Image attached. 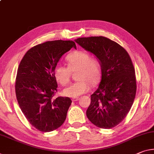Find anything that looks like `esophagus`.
Here are the masks:
<instances>
[{"label":"esophagus","mask_w":154,"mask_h":154,"mask_svg":"<svg viewBox=\"0 0 154 154\" xmlns=\"http://www.w3.org/2000/svg\"><path fill=\"white\" fill-rule=\"evenodd\" d=\"M79 97H75V98H72V101H78V100H79Z\"/></svg>","instance_id":"1"}]
</instances>
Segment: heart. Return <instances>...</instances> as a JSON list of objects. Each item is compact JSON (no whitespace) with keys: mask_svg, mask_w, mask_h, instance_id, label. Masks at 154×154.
Listing matches in <instances>:
<instances>
[{"mask_svg":"<svg viewBox=\"0 0 154 154\" xmlns=\"http://www.w3.org/2000/svg\"><path fill=\"white\" fill-rule=\"evenodd\" d=\"M68 67L57 64L54 68V77L61 85L67 84L72 72H77L75 78L78 81L73 82L63 90L68 97H77L88 91L90 85L95 86L101 79V66L96 58H92L84 51H74L66 57Z\"/></svg>","mask_w":154,"mask_h":154,"instance_id":"b5f03b06","label":"heart"}]
</instances>
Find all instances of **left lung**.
<instances>
[{
    "instance_id": "8db88e82",
    "label": "left lung",
    "mask_w": 154,
    "mask_h": 154,
    "mask_svg": "<svg viewBox=\"0 0 154 154\" xmlns=\"http://www.w3.org/2000/svg\"><path fill=\"white\" fill-rule=\"evenodd\" d=\"M75 41L96 56L101 66V80L90 96L88 119L99 128H114L125 118L136 96L135 69L130 55L118 43L103 36Z\"/></svg>"
}]
</instances>
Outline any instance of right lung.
<instances>
[{
	"mask_svg": "<svg viewBox=\"0 0 154 154\" xmlns=\"http://www.w3.org/2000/svg\"><path fill=\"white\" fill-rule=\"evenodd\" d=\"M76 45L71 40H54L30 48L19 65L16 94L27 121L39 131L49 132L64 123L71 105L69 97L53 98L57 91L54 68L62 56Z\"/></svg>",
	"mask_w": 154,
	"mask_h": 154,
	"instance_id": "add662e5",
	"label": "right lung"
}]
</instances>
